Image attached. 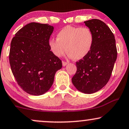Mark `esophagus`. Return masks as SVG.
Returning a JSON list of instances; mask_svg holds the SVG:
<instances>
[{"label":"esophagus","instance_id":"34e87169","mask_svg":"<svg viewBox=\"0 0 129 129\" xmlns=\"http://www.w3.org/2000/svg\"><path fill=\"white\" fill-rule=\"evenodd\" d=\"M68 63V62H66V61H62V65H63V66H66L67 64Z\"/></svg>","mask_w":129,"mask_h":129}]
</instances>
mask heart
I'll return each mask as SVG.
<instances>
[{
    "mask_svg": "<svg viewBox=\"0 0 129 129\" xmlns=\"http://www.w3.org/2000/svg\"><path fill=\"white\" fill-rule=\"evenodd\" d=\"M93 42L94 35L89 28L67 26L59 31L57 40H49V45L56 56L61 57L67 50L70 58L79 60L89 53Z\"/></svg>",
    "mask_w": 129,
    "mask_h": 129,
    "instance_id": "1",
    "label": "heart"
}]
</instances>
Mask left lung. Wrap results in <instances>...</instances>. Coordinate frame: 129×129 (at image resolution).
Wrapping results in <instances>:
<instances>
[{
    "label": "left lung",
    "mask_w": 129,
    "mask_h": 129,
    "mask_svg": "<svg viewBox=\"0 0 129 129\" xmlns=\"http://www.w3.org/2000/svg\"><path fill=\"white\" fill-rule=\"evenodd\" d=\"M84 23L92 31L94 42L89 53L76 62L77 71L72 83L80 92L92 94L109 81L117 58V50L114 34L103 21L92 19Z\"/></svg>",
    "instance_id": "obj_1"
}]
</instances>
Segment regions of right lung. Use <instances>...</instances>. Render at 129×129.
Segmentation results:
<instances>
[{
  "label": "right lung",
  "mask_w": 129,
  "mask_h": 129,
  "mask_svg": "<svg viewBox=\"0 0 129 129\" xmlns=\"http://www.w3.org/2000/svg\"><path fill=\"white\" fill-rule=\"evenodd\" d=\"M53 27L30 23L15 34L11 43L9 59L12 74L20 88L30 95L46 93L53 83L62 60L49 47Z\"/></svg>",
  "instance_id": "right-lung-1"
}]
</instances>
